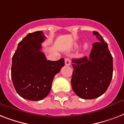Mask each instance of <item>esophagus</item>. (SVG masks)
Segmentation results:
<instances>
[{
	"label": "esophagus",
	"mask_w": 124,
	"mask_h": 124,
	"mask_svg": "<svg viewBox=\"0 0 124 124\" xmlns=\"http://www.w3.org/2000/svg\"><path fill=\"white\" fill-rule=\"evenodd\" d=\"M71 64V60L69 58H67L65 59V65L66 66H70Z\"/></svg>",
	"instance_id": "34e87169"
}]
</instances>
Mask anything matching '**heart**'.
Returning a JSON list of instances; mask_svg holds the SVG:
<instances>
[{"label":"heart","instance_id":"b5f03b06","mask_svg":"<svg viewBox=\"0 0 124 124\" xmlns=\"http://www.w3.org/2000/svg\"><path fill=\"white\" fill-rule=\"evenodd\" d=\"M87 47H88V44L87 43H85L84 44V49L85 50V49H87Z\"/></svg>","mask_w":124,"mask_h":124}]
</instances>
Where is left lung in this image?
Wrapping results in <instances>:
<instances>
[{"label": "left lung", "mask_w": 124, "mask_h": 124, "mask_svg": "<svg viewBox=\"0 0 124 124\" xmlns=\"http://www.w3.org/2000/svg\"><path fill=\"white\" fill-rule=\"evenodd\" d=\"M93 35L99 42L93 44L89 57L72 60V89L83 99H93L102 95L113 77V56L108 44L98 32L93 31Z\"/></svg>", "instance_id": "1"}]
</instances>
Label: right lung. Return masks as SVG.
<instances>
[{
  "label": "right lung",
  "mask_w": 124,
  "mask_h": 124,
  "mask_svg": "<svg viewBox=\"0 0 124 124\" xmlns=\"http://www.w3.org/2000/svg\"><path fill=\"white\" fill-rule=\"evenodd\" d=\"M46 39L42 31L29 33L18 43L12 58L11 79L16 93L32 101L46 98L55 75L64 66V59L47 60L40 51Z\"/></svg>",
  "instance_id": "1"
}]
</instances>
